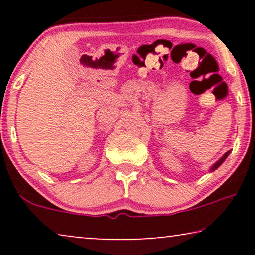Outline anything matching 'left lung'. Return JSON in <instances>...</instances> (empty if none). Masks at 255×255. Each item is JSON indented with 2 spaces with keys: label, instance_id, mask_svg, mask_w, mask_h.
Here are the masks:
<instances>
[{
  "label": "left lung",
  "instance_id": "left-lung-1",
  "mask_svg": "<svg viewBox=\"0 0 255 255\" xmlns=\"http://www.w3.org/2000/svg\"><path fill=\"white\" fill-rule=\"evenodd\" d=\"M229 154H230V151H228V152H226V153H225V154H224V155H223V156H222V158H221V159H219V160H218V161H217V162H216L214 166H212V168L210 169V170H211V172H212V170L217 169V168H218V167H219V166H221L223 162H224V160H225L226 158H228V155H229Z\"/></svg>",
  "mask_w": 255,
  "mask_h": 255
}]
</instances>
